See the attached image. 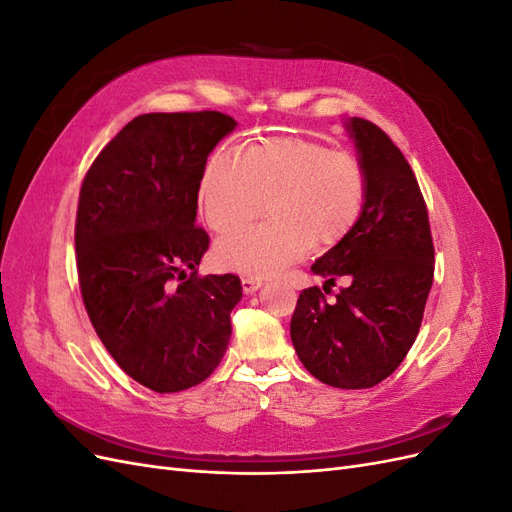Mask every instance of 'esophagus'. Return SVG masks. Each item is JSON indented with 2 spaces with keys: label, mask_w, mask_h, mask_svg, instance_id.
I'll return each mask as SVG.
<instances>
[{
  "label": "esophagus",
  "mask_w": 512,
  "mask_h": 512,
  "mask_svg": "<svg viewBox=\"0 0 512 512\" xmlns=\"http://www.w3.org/2000/svg\"><path fill=\"white\" fill-rule=\"evenodd\" d=\"M241 286H243V292L245 294H252V292H256L260 286H262V280L260 277H241Z\"/></svg>",
  "instance_id": "34e87169"
}]
</instances>
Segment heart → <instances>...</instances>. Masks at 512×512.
Segmentation results:
<instances>
[{
  "mask_svg": "<svg viewBox=\"0 0 512 512\" xmlns=\"http://www.w3.org/2000/svg\"><path fill=\"white\" fill-rule=\"evenodd\" d=\"M367 168L359 153L297 136L262 138L243 156L218 149L198 183V211L220 235L250 224L267 200L269 218L215 247L224 269L250 277L273 275L309 250H331L361 220Z\"/></svg>",
  "mask_w": 512,
  "mask_h": 512,
  "instance_id": "obj_1",
  "label": "heart"
}]
</instances>
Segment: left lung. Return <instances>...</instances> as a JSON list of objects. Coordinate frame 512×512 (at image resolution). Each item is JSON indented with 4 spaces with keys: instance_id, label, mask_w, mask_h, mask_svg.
<instances>
[{
    "instance_id": "8db88e82",
    "label": "left lung",
    "mask_w": 512,
    "mask_h": 512,
    "mask_svg": "<svg viewBox=\"0 0 512 512\" xmlns=\"http://www.w3.org/2000/svg\"><path fill=\"white\" fill-rule=\"evenodd\" d=\"M350 134L369 190L350 235L312 271L324 290L346 277L329 303L318 286L299 294L290 337L305 369L337 389H369L406 359L433 284V239L425 198L408 160L376 123L352 117Z\"/></svg>"
}]
</instances>
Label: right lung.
Segmentation results:
<instances>
[{"label": "right lung", "mask_w": 512, "mask_h": 512, "mask_svg": "<svg viewBox=\"0 0 512 512\" xmlns=\"http://www.w3.org/2000/svg\"><path fill=\"white\" fill-rule=\"evenodd\" d=\"M237 121L218 111L132 119L89 166L74 224L87 316L117 365L156 393L207 380L241 301L237 275H200L198 183Z\"/></svg>", "instance_id": "add662e5"}]
</instances>
